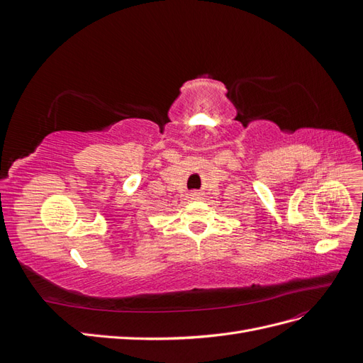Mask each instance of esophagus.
<instances>
[{
  "instance_id": "esophagus-1",
  "label": "esophagus",
  "mask_w": 363,
  "mask_h": 363,
  "mask_svg": "<svg viewBox=\"0 0 363 363\" xmlns=\"http://www.w3.org/2000/svg\"><path fill=\"white\" fill-rule=\"evenodd\" d=\"M192 196H199V192H192Z\"/></svg>"
}]
</instances>
